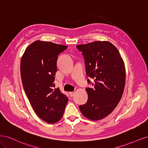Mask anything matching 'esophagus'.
Wrapping results in <instances>:
<instances>
[{
	"mask_svg": "<svg viewBox=\"0 0 148 148\" xmlns=\"http://www.w3.org/2000/svg\"><path fill=\"white\" fill-rule=\"evenodd\" d=\"M69 95H70V96L71 97H73V96H74V92H73V91H72V92H69Z\"/></svg>",
	"mask_w": 148,
	"mask_h": 148,
	"instance_id": "34e87169",
	"label": "esophagus"
}]
</instances>
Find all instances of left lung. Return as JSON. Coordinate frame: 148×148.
<instances>
[{
	"label": "left lung",
	"mask_w": 148,
	"mask_h": 148,
	"mask_svg": "<svg viewBox=\"0 0 148 148\" xmlns=\"http://www.w3.org/2000/svg\"><path fill=\"white\" fill-rule=\"evenodd\" d=\"M85 59L86 75L94 79L93 88H86L88 99L80 106L83 115L91 120L104 118L121 99L125 82L124 63L117 48L108 41L77 45Z\"/></svg>",
	"instance_id": "1"
}]
</instances>
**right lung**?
Masks as SVG:
<instances>
[{
    "instance_id": "add662e5",
    "label": "right lung",
    "mask_w": 148,
    "mask_h": 148,
    "mask_svg": "<svg viewBox=\"0 0 148 148\" xmlns=\"http://www.w3.org/2000/svg\"><path fill=\"white\" fill-rule=\"evenodd\" d=\"M67 46L36 41L27 47L21 58V76L25 94L37 115L53 124L61 119L68 98L53 89L58 55Z\"/></svg>"
}]
</instances>
